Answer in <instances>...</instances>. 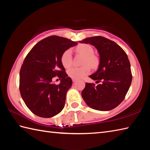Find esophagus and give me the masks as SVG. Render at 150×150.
<instances>
[{"label": "esophagus", "instance_id": "1", "mask_svg": "<svg viewBox=\"0 0 150 150\" xmlns=\"http://www.w3.org/2000/svg\"><path fill=\"white\" fill-rule=\"evenodd\" d=\"M72 81H73V82H77V79H72Z\"/></svg>", "mask_w": 150, "mask_h": 150}]
</instances>
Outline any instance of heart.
<instances>
[{
    "instance_id": "1",
    "label": "heart",
    "mask_w": 150,
    "mask_h": 150,
    "mask_svg": "<svg viewBox=\"0 0 150 150\" xmlns=\"http://www.w3.org/2000/svg\"><path fill=\"white\" fill-rule=\"evenodd\" d=\"M76 50L85 56L84 64H88L91 67H95L97 64V60L93 56L94 51L89 44H81L77 47ZM61 62L65 68H68L71 65L72 56L71 50L68 49L62 53L61 57ZM90 72V68L88 66L82 67H72L68 70V74L70 77L75 79H82Z\"/></svg>"
}]
</instances>
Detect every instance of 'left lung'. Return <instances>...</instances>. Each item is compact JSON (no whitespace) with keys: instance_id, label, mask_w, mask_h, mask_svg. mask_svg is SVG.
Here are the masks:
<instances>
[{"instance_id":"8db88e82","label":"left lung","mask_w":150,"mask_h":150,"mask_svg":"<svg viewBox=\"0 0 150 150\" xmlns=\"http://www.w3.org/2000/svg\"><path fill=\"white\" fill-rule=\"evenodd\" d=\"M80 43L95 46L99 54L97 71L89 76L99 82L95 86L86 83L82 97L89 107L99 111H110L122 103L132 81L131 66L125 52L113 41L97 36L88 37Z\"/></svg>"}]
</instances>
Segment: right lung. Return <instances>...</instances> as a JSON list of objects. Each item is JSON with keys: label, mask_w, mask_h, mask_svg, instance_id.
Returning <instances> with one entry per match:
<instances>
[{"label": "right lung", "mask_w": 150, "mask_h": 150, "mask_svg": "<svg viewBox=\"0 0 150 150\" xmlns=\"http://www.w3.org/2000/svg\"><path fill=\"white\" fill-rule=\"evenodd\" d=\"M77 44L64 37L50 36L39 41L25 58L20 71L19 89L27 107L36 115L50 118L64 107L72 85L61 62L62 53ZM58 76L60 84L52 80Z\"/></svg>", "instance_id": "1"}]
</instances>
